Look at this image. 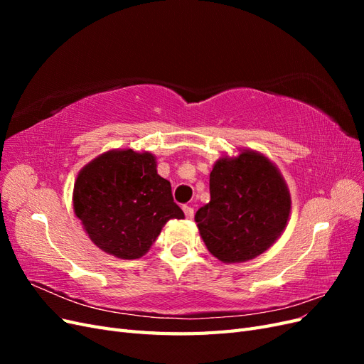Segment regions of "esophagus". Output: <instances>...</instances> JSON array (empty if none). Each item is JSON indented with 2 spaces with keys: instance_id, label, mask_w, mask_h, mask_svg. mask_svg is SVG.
Listing matches in <instances>:
<instances>
[{
  "instance_id": "esophagus-1",
  "label": "esophagus",
  "mask_w": 364,
  "mask_h": 364,
  "mask_svg": "<svg viewBox=\"0 0 364 364\" xmlns=\"http://www.w3.org/2000/svg\"><path fill=\"white\" fill-rule=\"evenodd\" d=\"M183 213H185V217L186 218H193L194 217V209L191 208V206H188V205H183Z\"/></svg>"
}]
</instances>
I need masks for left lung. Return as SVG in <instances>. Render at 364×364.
I'll return each mask as SVG.
<instances>
[{"mask_svg":"<svg viewBox=\"0 0 364 364\" xmlns=\"http://www.w3.org/2000/svg\"><path fill=\"white\" fill-rule=\"evenodd\" d=\"M211 200L196 214L208 250L223 262L266 252L290 215V194L277 167L259 153L222 158L209 174Z\"/></svg>","mask_w":364,"mask_h":364,"instance_id":"8db88e82","label":"left lung"}]
</instances>
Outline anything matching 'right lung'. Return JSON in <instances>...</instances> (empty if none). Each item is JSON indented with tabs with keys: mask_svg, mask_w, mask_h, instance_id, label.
I'll list each match as a JSON object with an SVG mask.
<instances>
[{
	"mask_svg": "<svg viewBox=\"0 0 364 364\" xmlns=\"http://www.w3.org/2000/svg\"><path fill=\"white\" fill-rule=\"evenodd\" d=\"M74 211L102 250L123 259L144 255L170 218H183L155 156L114 150L77 176Z\"/></svg>",
	"mask_w": 364,
	"mask_h": 364,
	"instance_id": "obj_1",
	"label": "right lung"
}]
</instances>
